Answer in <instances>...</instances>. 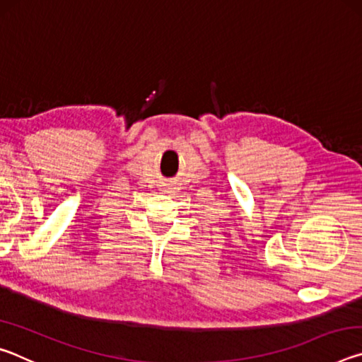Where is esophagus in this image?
<instances>
[{"mask_svg":"<svg viewBox=\"0 0 362 362\" xmlns=\"http://www.w3.org/2000/svg\"><path fill=\"white\" fill-rule=\"evenodd\" d=\"M170 189H173V188H170V185H168L166 188H164V189H163V192H170Z\"/></svg>","mask_w":362,"mask_h":362,"instance_id":"obj_1","label":"esophagus"}]
</instances>
